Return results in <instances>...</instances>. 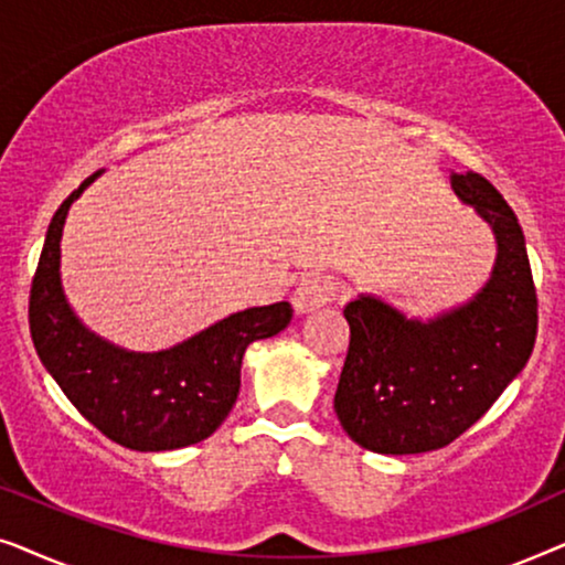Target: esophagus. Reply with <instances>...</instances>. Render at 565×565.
<instances>
[{
  "mask_svg": "<svg viewBox=\"0 0 565 565\" xmlns=\"http://www.w3.org/2000/svg\"><path fill=\"white\" fill-rule=\"evenodd\" d=\"M339 296V285L329 277H319V275H308L296 285L292 290V308L296 313H311L316 308H323L331 300H337Z\"/></svg>",
  "mask_w": 565,
  "mask_h": 565,
  "instance_id": "esophagus-1",
  "label": "esophagus"
}]
</instances>
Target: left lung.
Listing matches in <instances>:
<instances>
[{"instance_id":"8db88e82","label":"left lung","mask_w":565,"mask_h":565,"mask_svg":"<svg viewBox=\"0 0 565 565\" xmlns=\"http://www.w3.org/2000/svg\"><path fill=\"white\" fill-rule=\"evenodd\" d=\"M450 182L491 226L497 265L470 303L431 321L408 319L375 296L347 303L350 350L334 412L365 450L416 455L450 445L489 412L535 347L537 292L520 221L486 177L452 172Z\"/></svg>"}]
</instances>
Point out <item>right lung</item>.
I'll return each mask as SVG.
<instances>
[{
	"mask_svg": "<svg viewBox=\"0 0 565 565\" xmlns=\"http://www.w3.org/2000/svg\"><path fill=\"white\" fill-rule=\"evenodd\" d=\"M87 177L53 215L30 288V337L45 370L84 419L128 450L195 445L221 427L242 388V358L257 339L280 334L288 300L231 313L188 342L161 352H128L76 319L61 288V234Z\"/></svg>",
	"mask_w": 565,
	"mask_h": 565,
	"instance_id": "right-lung-1",
	"label": "right lung"
}]
</instances>
